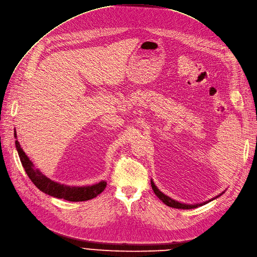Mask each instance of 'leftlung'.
Masks as SVG:
<instances>
[{
    "label": "left lung",
    "instance_id": "obj_1",
    "mask_svg": "<svg viewBox=\"0 0 257 257\" xmlns=\"http://www.w3.org/2000/svg\"><path fill=\"white\" fill-rule=\"evenodd\" d=\"M151 187H152V190L154 191L155 195L158 196L165 205L169 206V207H172V208H176V209H194V208L200 207V206H203V205H206V204H208L209 202H212V200H213V199L219 197L222 193H225V191H222L221 193H219V194L216 195L215 197L210 198V199H208V200H206V202H203V203H198V204H185V203H181V202H178V200H175V199L169 197L168 195L164 194V193L160 190V189L155 186V184H154V182H153L152 180H151Z\"/></svg>",
    "mask_w": 257,
    "mask_h": 257
}]
</instances>
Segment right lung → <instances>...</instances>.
I'll use <instances>...</instances> for the list:
<instances>
[{"label": "right lung", "instance_id": "1", "mask_svg": "<svg viewBox=\"0 0 257 257\" xmlns=\"http://www.w3.org/2000/svg\"><path fill=\"white\" fill-rule=\"evenodd\" d=\"M15 138L16 148L21 163L23 165L24 169L31 182L35 184L42 192L53 197L69 200V202H85V200H89L97 196L99 193H102L105 190V188L107 186L106 181H101L99 183L88 186H68L51 181L49 177H47L45 174H43L40 171V169L36 168V166L33 165V163L26 155L24 150L22 149L21 145L17 139L16 129Z\"/></svg>", "mask_w": 257, "mask_h": 257}]
</instances>
